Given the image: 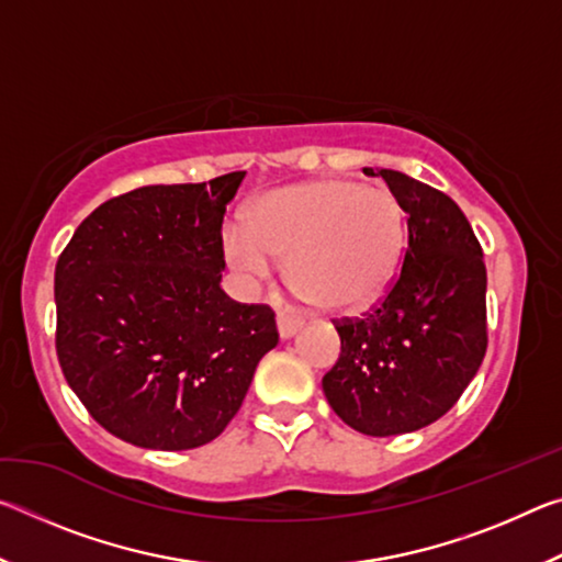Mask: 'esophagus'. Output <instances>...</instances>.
Instances as JSON below:
<instances>
[{"label": "esophagus", "mask_w": 562, "mask_h": 562, "mask_svg": "<svg viewBox=\"0 0 562 562\" xmlns=\"http://www.w3.org/2000/svg\"><path fill=\"white\" fill-rule=\"evenodd\" d=\"M300 327H302V322L297 317L288 315V312H280V315H278V331H280L282 339H290V337L297 335Z\"/></svg>", "instance_id": "esophagus-1"}]
</instances>
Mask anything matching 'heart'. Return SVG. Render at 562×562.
I'll list each match as a JSON object with an SVG mask.
<instances>
[{"label":"heart","instance_id":"obj_1","mask_svg":"<svg viewBox=\"0 0 562 562\" xmlns=\"http://www.w3.org/2000/svg\"><path fill=\"white\" fill-rule=\"evenodd\" d=\"M225 260L247 280L268 278L288 258L300 297L329 312H359L392 288L406 252V213L394 193L347 178L270 190L245 225L223 231Z\"/></svg>","mask_w":562,"mask_h":562}]
</instances>
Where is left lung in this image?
<instances>
[{"instance_id": "8db88e82", "label": "left lung", "mask_w": 562, "mask_h": 562, "mask_svg": "<svg viewBox=\"0 0 562 562\" xmlns=\"http://www.w3.org/2000/svg\"><path fill=\"white\" fill-rule=\"evenodd\" d=\"M376 176L408 215V247L372 312L335 319L341 355L322 389L355 431L398 436L441 418L479 372L488 347L486 265L449 195L398 170Z\"/></svg>"}]
</instances>
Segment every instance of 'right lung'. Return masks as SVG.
Instances as JSON below:
<instances>
[{"instance_id":"add662e5","label":"right lung","mask_w":562,"mask_h":562,"mask_svg":"<svg viewBox=\"0 0 562 562\" xmlns=\"http://www.w3.org/2000/svg\"><path fill=\"white\" fill-rule=\"evenodd\" d=\"M243 178L111 198L56 260L61 372L121 441L158 451L213 441L278 345L268 304H240L221 288L225 205Z\"/></svg>"}]
</instances>
